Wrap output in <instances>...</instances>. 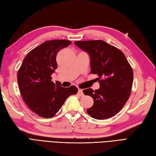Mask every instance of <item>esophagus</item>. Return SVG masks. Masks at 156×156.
Instances as JSON below:
<instances>
[{
	"mask_svg": "<svg viewBox=\"0 0 156 156\" xmlns=\"http://www.w3.org/2000/svg\"><path fill=\"white\" fill-rule=\"evenodd\" d=\"M77 93H78V94L80 97H83V96H84V93H83V90L81 89H79Z\"/></svg>",
	"mask_w": 156,
	"mask_h": 156,
	"instance_id": "1",
	"label": "esophagus"
}]
</instances>
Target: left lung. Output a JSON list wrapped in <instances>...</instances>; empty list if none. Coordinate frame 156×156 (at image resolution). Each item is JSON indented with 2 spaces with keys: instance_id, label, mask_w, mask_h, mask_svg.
I'll return each mask as SVG.
<instances>
[{
  "instance_id": "left-lung-1",
  "label": "left lung",
  "mask_w": 156,
  "mask_h": 156,
  "mask_svg": "<svg viewBox=\"0 0 156 156\" xmlns=\"http://www.w3.org/2000/svg\"><path fill=\"white\" fill-rule=\"evenodd\" d=\"M75 44L87 51L90 58V73L98 76L100 88L83 90L93 98L87 110L94 119L103 120L116 115L131 93L133 71L126 56L120 49L102 40L77 41Z\"/></svg>"
}]
</instances>
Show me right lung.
Returning <instances> with one entry per match:
<instances>
[{"mask_svg": "<svg viewBox=\"0 0 156 156\" xmlns=\"http://www.w3.org/2000/svg\"><path fill=\"white\" fill-rule=\"evenodd\" d=\"M71 44L66 40L45 41L26 55L18 71L22 98L28 108L41 117H53L68 97L77 93L75 86L65 88L61 83L51 81V75L58 67L57 53Z\"/></svg>", "mask_w": 156, "mask_h": 156, "instance_id": "right-lung-1", "label": "right lung"}]
</instances>
